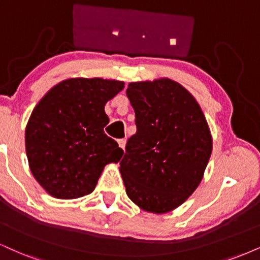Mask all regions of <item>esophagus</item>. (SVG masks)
<instances>
[{"instance_id": "34e87169", "label": "esophagus", "mask_w": 260, "mask_h": 260, "mask_svg": "<svg viewBox=\"0 0 260 260\" xmlns=\"http://www.w3.org/2000/svg\"><path fill=\"white\" fill-rule=\"evenodd\" d=\"M125 143H126V141H125L124 139H121V140L118 141V145H119V147H120L121 149L125 148Z\"/></svg>"}]
</instances>
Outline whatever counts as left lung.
I'll return each mask as SVG.
<instances>
[{"instance_id": "8db88e82", "label": "left lung", "mask_w": 260, "mask_h": 260, "mask_svg": "<svg viewBox=\"0 0 260 260\" xmlns=\"http://www.w3.org/2000/svg\"><path fill=\"white\" fill-rule=\"evenodd\" d=\"M126 95L137 131L120 161L125 190L143 211L170 212L204 177L212 153L210 127L194 96L172 79L131 82Z\"/></svg>"}]
</instances>
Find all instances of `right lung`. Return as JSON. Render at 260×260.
<instances>
[{"mask_svg":"<svg viewBox=\"0 0 260 260\" xmlns=\"http://www.w3.org/2000/svg\"><path fill=\"white\" fill-rule=\"evenodd\" d=\"M124 82L70 78L47 92L25 130L28 166L41 187L56 199L90 194L105 166L118 162L123 149L105 134V105Z\"/></svg>","mask_w":260,"mask_h":260,"instance_id":"right-lung-1","label":"right lung"}]
</instances>
